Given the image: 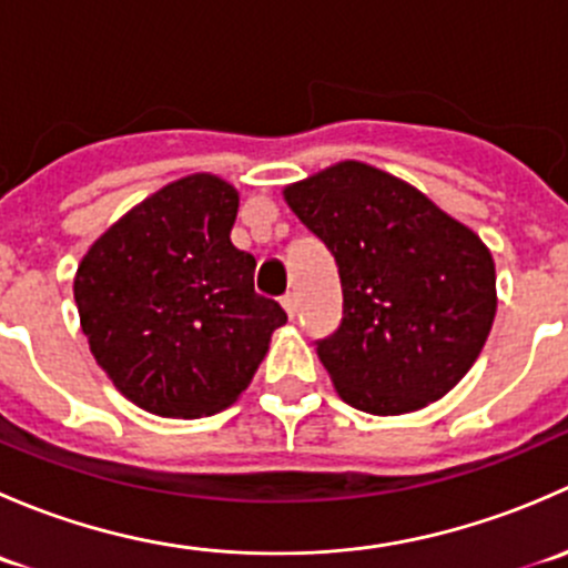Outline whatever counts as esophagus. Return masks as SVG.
Returning <instances> with one entry per match:
<instances>
[{"instance_id":"obj_1","label":"esophagus","mask_w":568,"mask_h":568,"mask_svg":"<svg viewBox=\"0 0 568 568\" xmlns=\"http://www.w3.org/2000/svg\"><path fill=\"white\" fill-rule=\"evenodd\" d=\"M280 305L285 307V313H288V318H296V300L291 294H285L283 300H280Z\"/></svg>"}]
</instances>
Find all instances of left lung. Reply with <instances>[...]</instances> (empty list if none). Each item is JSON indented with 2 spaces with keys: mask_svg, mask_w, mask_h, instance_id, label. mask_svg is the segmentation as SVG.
Listing matches in <instances>:
<instances>
[{
  "mask_svg": "<svg viewBox=\"0 0 568 568\" xmlns=\"http://www.w3.org/2000/svg\"><path fill=\"white\" fill-rule=\"evenodd\" d=\"M337 263L341 326L316 341L337 395L404 415L454 390L497 311L486 244L385 170L341 162L283 192Z\"/></svg>",
  "mask_w": 568,
  "mask_h": 568,
  "instance_id": "8db88e82",
  "label": "left lung"
}]
</instances>
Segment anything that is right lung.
I'll return each instance as SVG.
<instances>
[{
    "instance_id": "right-lung-1",
    "label": "right lung",
    "mask_w": 568,
    "mask_h": 568,
    "mask_svg": "<svg viewBox=\"0 0 568 568\" xmlns=\"http://www.w3.org/2000/svg\"><path fill=\"white\" fill-rule=\"evenodd\" d=\"M239 192L197 173L142 200L88 250L73 280L95 363L136 406L214 415L239 398L288 316L255 294L233 247Z\"/></svg>"
}]
</instances>
